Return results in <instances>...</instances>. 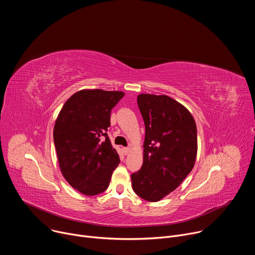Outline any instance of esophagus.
Instances as JSON below:
<instances>
[{
    "mask_svg": "<svg viewBox=\"0 0 255 255\" xmlns=\"http://www.w3.org/2000/svg\"><path fill=\"white\" fill-rule=\"evenodd\" d=\"M124 153H125V155H127L129 152H130V148L129 147H124Z\"/></svg>",
    "mask_w": 255,
    "mask_h": 255,
    "instance_id": "esophagus-1",
    "label": "esophagus"
}]
</instances>
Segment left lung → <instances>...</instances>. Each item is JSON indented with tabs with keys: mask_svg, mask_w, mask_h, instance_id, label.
I'll list each match as a JSON object with an SVG mask.
<instances>
[{
	"mask_svg": "<svg viewBox=\"0 0 255 255\" xmlns=\"http://www.w3.org/2000/svg\"><path fill=\"white\" fill-rule=\"evenodd\" d=\"M137 104L145 124L143 163L131 174L133 191L157 202L192 171L198 150L196 122L188 109L167 96L141 94Z\"/></svg>",
	"mask_w": 255,
	"mask_h": 255,
	"instance_id": "left-lung-1",
	"label": "left lung"
}]
</instances>
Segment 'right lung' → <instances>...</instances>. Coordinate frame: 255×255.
I'll use <instances>...</instances> for the list:
<instances>
[{
	"mask_svg": "<svg viewBox=\"0 0 255 255\" xmlns=\"http://www.w3.org/2000/svg\"><path fill=\"white\" fill-rule=\"evenodd\" d=\"M123 97L118 91L82 90L65 102L55 121L53 140L62 175L86 196L105 192L120 162L107 131L111 110Z\"/></svg>",
	"mask_w": 255,
	"mask_h": 255,
	"instance_id": "1",
	"label": "right lung"
}]
</instances>
